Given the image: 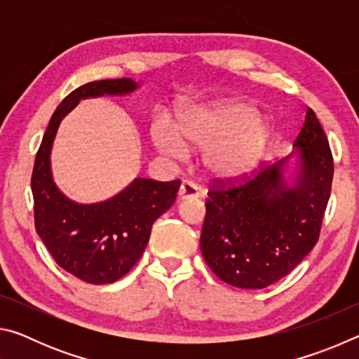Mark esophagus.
<instances>
[{"mask_svg":"<svg viewBox=\"0 0 359 359\" xmlns=\"http://www.w3.org/2000/svg\"><path fill=\"white\" fill-rule=\"evenodd\" d=\"M201 196V191H199V188L191 184V182L184 180L182 182V185L179 188V199L180 201H185V199H196Z\"/></svg>","mask_w":359,"mask_h":359,"instance_id":"34e87169","label":"esophagus"}]
</instances>
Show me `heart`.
I'll list each match as a JSON object with an SVG mask.
<instances>
[{"instance_id": "obj_1", "label": "heart", "mask_w": 359, "mask_h": 359, "mask_svg": "<svg viewBox=\"0 0 359 359\" xmlns=\"http://www.w3.org/2000/svg\"><path fill=\"white\" fill-rule=\"evenodd\" d=\"M161 155L185 158L203 150V166L217 179H239L253 172L269 150L272 125L245 101H217L180 109L174 128L158 120L150 131Z\"/></svg>"}]
</instances>
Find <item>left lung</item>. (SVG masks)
<instances>
[{
    "instance_id": "8db88e82",
    "label": "left lung",
    "mask_w": 359,
    "mask_h": 359,
    "mask_svg": "<svg viewBox=\"0 0 359 359\" xmlns=\"http://www.w3.org/2000/svg\"><path fill=\"white\" fill-rule=\"evenodd\" d=\"M293 149L245 184L209 191L201 252L214 274L233 287H269L317 244L334 165L312 109Z\"/></svg>"
}]
</instances>
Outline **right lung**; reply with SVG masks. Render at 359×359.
Returning a JSON list of instances; mask_svg holds the SVG:
<instances>
[{
	"label": "right lung",
	"mask_w": 359,
	"mask_h": 359,
	"mask_svg": "<svg viewBox=\"0 0 359 359\" xmlns=\"http://www.w3.org/2000/svg\"><path fill=\"white\" fill-rule=\"evenodd\" d=\"M139 88L141 82L130 77L76 88L53 112L34 160L32 191L36 231L57 264L87 283H112L136 264L147 247L151 224L174 204L180 180L136 177L104 201L76 203L53 180V141L62 120L82 100L125 96Z\"/></svg>",
	"instance_id": "1"
}]
</instances>
